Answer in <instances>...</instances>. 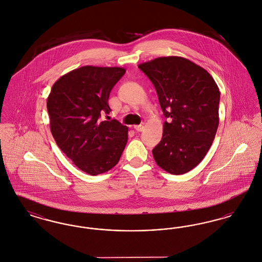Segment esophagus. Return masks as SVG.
<instances>
[{
    "label": "esophagus",
    "mask_w": 262,
    "mask_h": 262,
    "mask_svg": "<svg viewBox=\"0 0 262 262\" xmlns=\"http://www.w3.org/2000/svg\"><path fill=\"white\" fill-rule=\"evenodd\" d=\"M143 128H144V125H135V129H136L137 132H142Z\"/></svg>",
    "instance_id": "esophagus-1"
}]
</instances>
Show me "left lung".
I'll use <instances>...</instances> for the list:
<instances>
[{"instance_id":"8db88e82","label":"left lung","mask_w":262,"mask_h":262,"mask_svg":"<svg viewBox=\"0 0 262 262\" xmlns=\"http://www.w3.org/2000/svg\"><path fill=\"white\" fill-rule=\"evenodd\" d=\"M138 68L153 83L168 119L152 150L154 160L170 174H186L202 161L216 136L219 88L206 70L186 58L160 57Z\"/></svg>"}]
</instances>
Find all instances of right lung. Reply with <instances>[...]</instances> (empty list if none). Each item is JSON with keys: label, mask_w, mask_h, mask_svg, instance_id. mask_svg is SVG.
I'll use <instances>...</instances> for the list:
<instances>
[{"label": "right lung", "mask_w": 262, "mask_h": 262, "mask_svg": "<svg viewBox=\"0 0 262 262\" xmlns=\"http://www.w3.org/2000/svg\"><path fill=\"white\" fill-rule=\"evenodd\" d=\"M124 68L84 66L61 76L47 98L52 136L77 168L103 174L119 162L127 142V126L109 114L110 92L125 75Z\"/></svg>", "instance_id": "obj_1"}]
</instances>
